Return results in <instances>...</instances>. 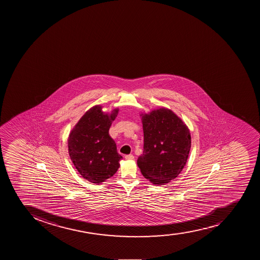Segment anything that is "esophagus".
<instances>
[{
  "mask_svg": "<svg viewBox=\"0 0 260 260\" xmlns=\"http://www.w3.org/2000/svg\"><path fill=\"white\" fill-rule=\"evenodd\" d=\"M124 158L128 160L134 159V156L132 154L125 155V156H124Z\"/></svg>",
  "mask_w": 260,
  "mask_h": 260,
  "instance_id": "1",
  "label": "esophagus"
}]
</instances>
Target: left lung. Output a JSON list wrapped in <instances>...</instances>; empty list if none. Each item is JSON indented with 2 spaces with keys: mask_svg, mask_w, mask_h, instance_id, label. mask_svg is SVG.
Returning a JSON list of instances; mask_svg holds the SVG:
<instances>
[{
  "mask_svg": "<svg viewBox=\"0 0 260 260\" xmlns=\"http://www.w3.org/2000/svg\"><path fill=\"white\" fill-rule=\"evenodd\" d=\"M141 116L144 150L137 159V165L152 184L165 185L175 180L187 162L191 145L190 131L168 108H158Z\"/></svg>",
  "mask_w": 260,
  "mask_h": 260,
  "instance_id": "8db88e82",
  "label": "left lung"
}]
</instances>
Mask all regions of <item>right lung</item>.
Returning a JSON list of instances; mask_svg holds the SVG:
<instances>
[{
    "label": "right lung",
    "mask_w": 260,
    "mask_h": 260,
    "mask_svg": "<svg viewBox=\"0 0 260 260\" xmlns=\"http://www.w3.org/2000/svg\"><path fill=\"white\" fill-rule=\"evenodd\" d=\"M118 113V108L108 114L103 112L102 106H94L70 132L68 139L70 158L80 175L90 182L100 184L119 168L123 157L108 133Z\"/></svg>",
    "instance_id": "1"
}]
</instances>
